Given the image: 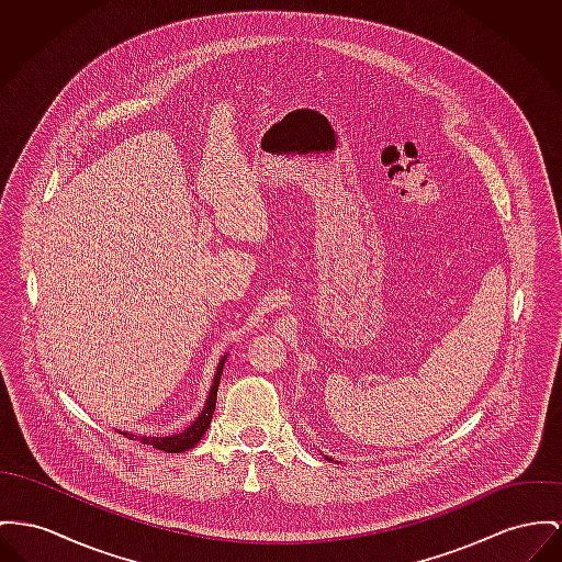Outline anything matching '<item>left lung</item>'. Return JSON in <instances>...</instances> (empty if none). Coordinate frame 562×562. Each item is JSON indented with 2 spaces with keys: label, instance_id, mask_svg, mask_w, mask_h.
Masks as SVG:
<instances>
[{
  "label": "left lung",
  "instance_id": "obj_1",
  "mask_svg": "<svg viewBox=\"0 0 562 562\" xmlns=\"http://www.w3.org/2000/svg\"><path fill=\"white\" fill-rule=\"evenodd\" d=\"M326 460H333V458H330V456H326Z\"/></svg>",
  "mask_w": 562,
  "mask_h": 562
}]
</instances>
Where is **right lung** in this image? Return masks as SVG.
Returning a JSON list of instances; mask_svg holds the SVG:
<instances>
[{"mask_svg": "<svg viewBox=\"0 0 562 562\" xmlns=\"http://www.w3.org/2000/svg\"><path fill=\"white\" fill-rule=\"evenodd\" d=\"M225 360H227V353H225L224 358L220 360V364H217V371H215V376H213V383H211V390H209L204 409L189 424L186 430L175 432V435H168V437H147V435H134V432H127V430L121 432V435H125L127 439H138V441L145 443V446H153V448L168 451V453H181V451H188V449L193 448V446L204 437V432H206L209 426H211L213 412H215V403H217L220 379H222V373H224Z\"/></svg>", "mask_w": 562, "mask_h": 562, "instance_id": "add662e5", "label": "right lung"}]
</instances>
